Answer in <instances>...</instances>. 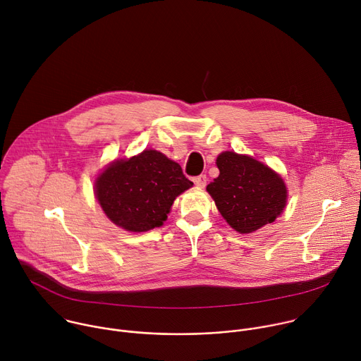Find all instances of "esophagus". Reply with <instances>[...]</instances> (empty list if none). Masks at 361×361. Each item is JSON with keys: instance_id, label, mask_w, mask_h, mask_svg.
I'll list each match as a JSON object with an SVG mask.
<instances>
[{"instance_id": "obj_1", "label": "esophagus", "mask_w": 361, "mask_h": 361, "mask_svg": "<svg viewBox=\"0 0 361 361\" xmlns=\"http://www.w3.org/2000/svg\"><path fill=\"white\" fill-rule=\"evenodd\" d=\"M194 184H195L197 187H200V188H204L205 184H207V176H205V174L197 176V177L194 178Z\"/></svg>"}]
</instances>
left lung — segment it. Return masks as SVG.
I'll use <instances>...</instances> for the list:
<instances>
[{
	"mask_svg": "<svg viewBox=\"0 0 361 361\" xmlns=\"http://www.w3.org/2000/svg\"><path fill=\"white\" fill-rule=\"evenodd\" d=\"M217 167L220 176L207 185V191L235 231L252 233L281 214L287 190L271 169L233 151L220 154Z\"/></svg>",
	"mask_w": 361,
	"mask_h": 361,
	"instance_id": "8db88e82",
	"label": "left lung"
}]
</instances>
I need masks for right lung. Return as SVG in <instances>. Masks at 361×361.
Here are the masks:
<instances>
[{"mask_svg": "<svg viewBox=\"0 0 361 361\" xmlns=\"http://www.w3.org/2000/svg\"><path fill=\"white\" fill-rule=\"evenodd\" d=\"M191 185L177 163L160 151L144 149L99 174L95 195L114 224L141 233L163 226L176 197Z\"/></svg>", "mask_w": 361, "mask_h": 361, "instance_id": "1", "label": "right lung"}]
</instances>
